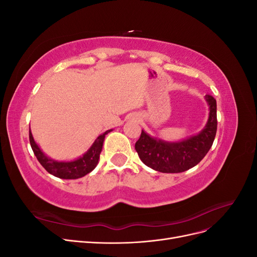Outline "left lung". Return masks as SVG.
Returning a JSON list of instances; mask_svg holds the SVG:
<instances>
[{
	"label": "left lung",
	"instance_id": "1",
	"mask_svg": "<svg viewBox=\"0 0 257 257\" xmlns=\"http://www.w3.org/2000/svg\"><path fill=\"white\" fill-rule=\"evenodd\" d=\"M209 119L198 135L179 143H165L152 138L144 131L135 144V149L145 164L154 170L166 174L183 173L205 158L216 134V100L207 94Z\"/></svg>",
	"mask_w": 257,
	"mask_h": 257
}]
</instances>
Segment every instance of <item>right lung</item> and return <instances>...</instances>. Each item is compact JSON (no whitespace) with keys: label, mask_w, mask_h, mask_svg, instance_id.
<instances>
[{"label":"right lung","mask_w":257,"mask_h":257,"mask_svg":"<svg viewBox=\"0 0 257 257\" xmlns=\"http://www.w3.org/2000/svg\"><path fill=\"white\" fill-rule=\"evenodd\" d=\"M109 132H111V130H108L104 134L99 135L96 138L94 144H93L92 147L87 151V153H85L83 157L73 162H57L46 157L34 142L31 131L29 133V139L36 159L49 174L61 179H78L91 173L92 170L96 167L99 159V154L102 152L105 136L109 133Z\"/></svg>","instance_id":"right-lung-1"}]
</instances>
